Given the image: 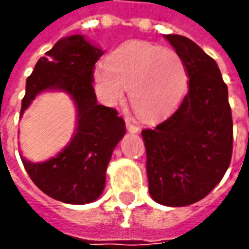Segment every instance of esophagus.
Masks as SVG:
<instances>
[{
	"instance_id": "esophagus-1",
	"label": "esophagus",
	"mask_w": 249,
	"mask_h": 249,
	"mask_svg": "<svg viewBox=\"0 0 249 249\" xmlns=\"http://www.w3.org/2000/svg\"><path fill=\"white\" fill-rule=\"evenodd\" d=\"M125 124H126V129L129 130L130 133H139L140 132V126L136 124V123H133L132 120L126 119L125 120Z\"/></svg>"
}]
</instances>
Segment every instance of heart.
I'll use <instances>...</instances> for the list:
<instances>
[{"instance_id":"b5f03b06","label":"heart","mask_w":249,"mask_h":249,"mask_svg":"<svg viewBox=\"0 0 249 249\" xmlns=\"http://www.w3.org/2000/svg\"><path fill=\"white\" fill-rule=\"evenodd\" d=\"M188 81L178 53L142 41L123 44L94 71V87L104 103H119L129 89L132 108L146 120L171 113L185 96Z\"/></svg>"}]
</instances>
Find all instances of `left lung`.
<instances>
[{"instance_id":"left-lung-1","label":"left lung","mask_w":249,"mask_h":249,"mask_svg":"<svg viewBox=\"0 0 249 249\" xmlns=\"http://www.w3.org/2000/svg\"><path fill=\"white\" fill-rule=\"evenodd\" d=\"M164 37L187 66L189 89L171 117L141 135L149 195L162 205L185 207L205 197L227 172L233 124L216 61L184 36Z\"/></svg>"}]
</instances>
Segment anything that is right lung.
Listing matches in <instances>:
<instances>
[{
	"mask_svg": "<svg viewBox=\"0 0 249 249\" xmlns=\"http://www.w3.org/2000/svg\"><path fill=\"white\" fill-rule=\"evenodd\" d=\"M103 54L84 36L64 37L37 61L26 80L21 117L42 92L66 93L76 108L74 133L56 156L32 162L21 155L33 183L62 203L88 204L101 196L113 149L125 135L124 120L116 109L100 105L93 89L94 64Z\"/></svg>",
	"mask_w": 249,
	"mask_h": 249,
	"instance_id": "add662e5",
	"label": "right lung"
}]
</instances>
